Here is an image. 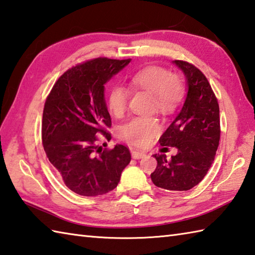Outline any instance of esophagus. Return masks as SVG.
<instances>
[{
    "instance_id": "esophagus-1",
    "label": "esophagus",
    "mask_w": 255,
    "mask_h": 255,
    "mask_svg": "<svg viewBox=\"0 0 255 255\" xmlns=\"http://www.w3.org/2000/svg\"><path fill=\"white\" fill-rule=\"evenodd\" d=\"M145 156V152L143 151H133L132 152V157L135 158V160H140V158Z\"/></svg>"
}]
</instances>
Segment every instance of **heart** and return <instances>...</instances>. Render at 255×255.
Returning <instances> with one entry per match:
<instances>
[{
	"label": "heart",
	"instance_id": "obj_1",
	"mask_svg": "<svg viewBox=\"0 0 255 255\" xmlns=\"http://www.w3.org/2000/svg\"><path fill=\"white\" fill-rule=\"evenodd\" d=\"M133 88L146 91L153 97V108L162 114L174 111L184 97V84L179 75L171 74L160 66H147L129 78ZM128 91L122 85H113L109 91L108 104L111 113L121 118L127 111ZM160 132L155 118H134L121 128V136L137 146L146 145Z\"/></svg>",
	"mask_w": 255,
	"mask_h": 255
}]
</instances>
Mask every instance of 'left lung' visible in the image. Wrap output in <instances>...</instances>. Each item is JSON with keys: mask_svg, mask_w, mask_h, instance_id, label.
Instances as JSON below:
<instances>
[{"mask_svg": "<svg viewBox=\"0 0 255 255\" xmlns=\"http://www.w3.org/2000/svg\"><path fill=\"white\" fill-rule=\"evenodd\" d=\"M183 72L187 93L180 113L160 137L162 146H175L177 154L157 161L151 180L157 187L187 191L198 185L214 161L220 141V109L208 79L193 64L173 61ZM166 148V147H163Z\"/></svg>", "mask_w": 255, "mask_h": 255, "instance_id": "left-lung-1", "label": "left lung"}]
</instances>
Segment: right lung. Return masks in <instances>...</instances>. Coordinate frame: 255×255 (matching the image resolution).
Returning a JSON list of instances; mask_svg holds the SVG:
<instances>
[{
    "label": "right lung",
    "mask_w": 255,
    "mask_h": 255,
    "mask_svg": "<svg viewBox=\"0 0 255 255\" xmlns=\"http://www.w3.org/2000/svg\"><path fill=\"white\" fill-rule=\"evenodd\" d=\"M129 62L100 57L75 65L60 76L45 101L43 147L65 185L76 194L97 196L114 190L131 161V153L122 144L103 151L98 145L99 135L111 140L104 85Z\"/></svg>",
    "instance_id": "obj_1"
}]
</instances>
